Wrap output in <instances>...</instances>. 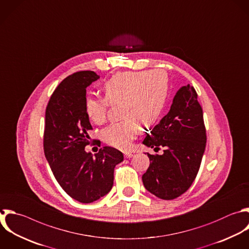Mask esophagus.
Returning a JSON list of instances; mask_svg holds the SVG:
<instances>
[{"instance_id": "obj_1", "label": "esophagus", "mask_w": 249, "mask_h": 249, "mask_svg": "<svg viewBox=\"0 0 249 249\" xmlns=\"http://www.w3.org/2000/svg\"><path fill=\"white\" fill-rule=\"evenodd\" d=\"M132 156H133V154H132V153H129V152L124 153V158H126V159H130Z\"/></svg>"}]
</instances>
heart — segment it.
I'll return each mask as SVG.
<instances>
[{"instance_id": "1", "label": "heart", "mask_w": 249, "mask_h": 249, "mask_svg": "<svg viewBox=\"0 0 249 249\" xmlns=\"http://www.w3.org/2000/svg\"><path fill=\"white\" fill-rule=\"evenodd\" d=\"M168 78L163 71H124L102 85L104 97L88 96L89 119L95 124L106 121L110 105H118L123 120L105 127L101 138L107 145L125 150L139 129L153 126L160 118L168 98Z\"/></svg>"}]
</instances>
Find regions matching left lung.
<instances>
[{"instance_id":"8db88e82","label":"left lung","mask_w":249,"mask_h":249,"mask_svg":"<svg viewBox=\"0 0 249 249\" xmlns=\"http://www.w3.org/2000/svg\"><path fill=\"white\" fill-rule=\"evenodd\" d=\"M162 155L147 154L150 165L142 176L145 188L162 199L184 194L198 172L206 145L201 106L194 87H182L173 98L169 112L143 141Z\"/></svg>"}]
</instances>
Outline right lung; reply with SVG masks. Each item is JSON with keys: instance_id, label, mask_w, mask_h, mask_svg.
<instances>
[{"instance_id": "1", "label": "right lung", "mask_w": 249, "mask_h": 249, "mask_svg": "<svg viewBox=\"0 0 249 249\" xmlns=\"http://www.w3.org/2000/svg\"><path fill=\"white\" fill-rule=\"evenodd\" d=\"M99 76L80 71L65 78L51 96L46 109L44 151L62 189L74 199L89 203L107 195L114 184L115 166L124 155L112 147L100 148L95 157L87 153L92 129L86 112L87 88ZM92 145H99L95 140Z\"/></svg>"}]
</instances>
